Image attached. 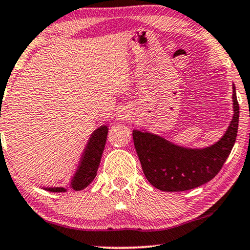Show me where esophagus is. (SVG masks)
<instances>
[{
	"label": "esophagus",
	"mask_w": 250,
	"mask_h": 250,
	"mask_svg": "<svg viewBox=\"0 0 250 250\" xmlns=\"http://www.w3.org/2000/svg\"><path fill=\"white\" fill-rule=\"evenodd\" d=\"M119 119H121L122 122H124V121H128L129 117H128V116H124V115H122V116H119Z\"/></svg>",
	"instance_id": "1"
}]
</instances>
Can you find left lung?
I'll list each match as a JSON object with an SVG mask.
<instances>
[{
	"label": "left lung",
	"mask_w": 250,
	"mask_h": 250,
	"mask_svg": "<svg viewBox=\"0 0 250 250\" xmlns=\"http://www.w3.org/2000/svg\"><path fill=\"white\" fill-rule=\"evenodd\" d=\"M232 88L233 117L224 135L209 146L184 148L152 133L133 131V141L143 173L153 187L167 192H177L203 186L217 175L237 139L239 104L234 84Z\"/></svg>",
	"instance_id": "left-lung-1"
}]
</instances>
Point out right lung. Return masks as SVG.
I'll return each mask as SVG.
<instances>
[{
	"instance_id": "right-lung-1",
	"label": "right lung",
	"mask_w": 250,
	"mask_h": 250,
	"mask_svg": "<svg viewBox=\"0 0 250 250\" xmlns=\"http://www.w3.org/2000/svg\"><path fill=\"white\" fill-rule=\"evenodd\" d=\"M108 127L105 125L100 126L92 133L91 138L85 146L84 152L82 153V158L78 164L76 172L71 179L70 187L75 191L83 190L94 180L97 175L99 165L104 152L105 141H107ZM50 192H64L67 191L64 188H44Z\"/></svg>"
}]
</instances>
